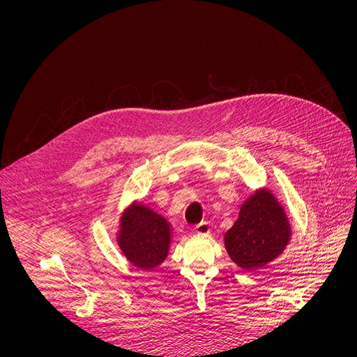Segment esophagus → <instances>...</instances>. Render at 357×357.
Returning a JSON list of instances; mask_svg holds the SVG:
<instances>
[{"label":"esophagus","instance_id":"1","mask_svg":"<svg viewBox=\"0 0 357 357\" xmlns=\"http://www.w3.org/2000/svg\"><path fill=\"white\" fill-rule=\"evenodd\" d=\"M193 231H195L199 235H208L209 231H211V225H209V222H201L195 226V229H193Z\"/></svg>","mask_w":357,"mask_h":357}]
</instances>
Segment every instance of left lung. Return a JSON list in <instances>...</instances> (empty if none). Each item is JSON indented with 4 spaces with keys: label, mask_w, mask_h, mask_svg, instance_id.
Instances as JSON below:
<instances>
[{
    "label": "left lung",
    "mask_w": 357,
    "mask_h": 357,
    "mask_svg": "<svg viewBox=\"0 0 357 357\" xmlns=\"http://www.w3.org/2000/svg\"><path fill=\"white\" fill-rule=\"evenodd\" d=\"M283 206L269 190H257L241 206L239 218L225 234V246L242 269L262 268L278 257L290 241Z\"/></svg>",
    "instance_id": "left-lung-1"
}]
</instances>
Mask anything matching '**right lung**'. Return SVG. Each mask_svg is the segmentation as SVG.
Instances as JSON below:
<instances>
[{
    "instance_id": "add662e5",
    "label": "right lung",
    "mask_w": 357,
    "mask_h": 357,
    "mask_svg": "<svg viewBox=\"0 0 357 357\" xmlns=\"http://www.w3.org/2000/svg\"><path fill=\"white\" fill-rule=\"evenodd\" d=\"M171 243V226L152 209L134 204L121 218L118 245L129 262L152 269L165 261Z\"/></svg>"
}]
</instances>
